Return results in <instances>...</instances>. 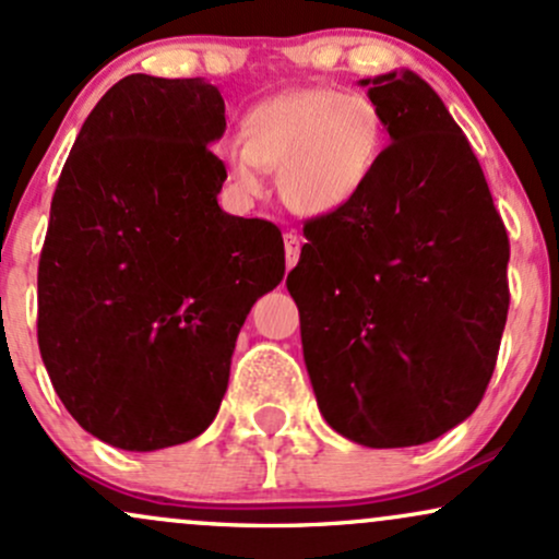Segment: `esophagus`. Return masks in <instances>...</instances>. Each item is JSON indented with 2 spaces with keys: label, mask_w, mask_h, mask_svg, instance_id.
<instances>
[{
  "label": "esophagus",
  "mask_w": 559,
  "mask_h": 559,
  "mask_svg": "<svg viewBox=\"0 0 559 559\" xmlns=\"http://www.w3.org/2000/svg\"><path fill=\"white\" fill-rule=\"evenodd\" d=\"M284 249H286V265L294 267L299 262V254H301V239L294 230H286L284 234Z\"/></svg>",
  "instance_id": "34e87169"
}]
</instances>
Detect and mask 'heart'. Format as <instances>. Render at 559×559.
I'll use <instances>...</instances> for the list:
<instances>
[{"label": "heart", "instance_id": "heart-1", "mask_svg": "<svg viewBox=\"0 0 559 559\" xmlns=\"http://www.w3.org/2000/svg\"><path fill=\"white\" fill-rule=\"evenodd\" d=\"M386 128L373 102L333 88H297L262 102L243 120V141L221 150L230 181L247 194L278 170L294 213L320 217L355 202L381 163Z\"/></svg>", "mask_w": 559, "mask_h": 559}]
</instances>
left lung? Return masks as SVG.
I'll list each match as a JSON object with an SVG mask.
<instances>
[{
    "instance_id": "8db88e82",
    "label": "left lung",
    "mask_w": 559,
    "mask_h": 559,
    "mask_svg": "<svg viewBox=\"0 0 559 559\" xmlns=\"http://www.w3.org/2000/svg\"><path fill=\"white\" fill-rule=\"evenodd\" d=\"M360 86L391 144L355 202L305 223L286 286L325 423L362 447H418L489 386L510 241L441 96L404 68Z\"/></svg>"
}]
</instances>
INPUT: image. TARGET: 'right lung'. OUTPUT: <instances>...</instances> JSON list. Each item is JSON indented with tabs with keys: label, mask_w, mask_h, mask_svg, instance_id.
I'll use <instances>...</instances> for the list:
<instances>
[{
	"label": "right lung",
	"mask_w": 559,
	"mask_h": 559,
	"mask_svg": "<svg viewBox=\"0 0 559 559\" xmlns=\"http://www.w3.org/2000/svg\"><path fill=\"white\" fill-rule=\"evenodd\" d=\"M204 79L126 75L57 181L38 260V349L83 431L128 452L197 439L221 409L243 320L286 273L273 223L217 204Z\"/></svg>",
	"instance_id": "right-lung-1"
}]
</instances>
